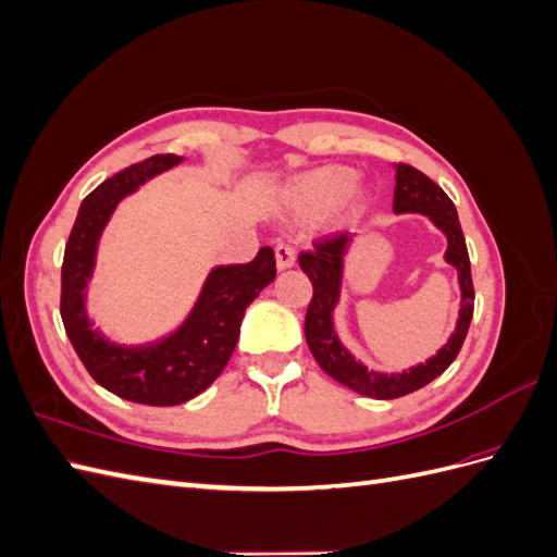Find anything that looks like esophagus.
I'll use <instances>...</instances> for the list:
<instances>
[{
    "label": "esophagus",
    "mask_w": 557,
    "mask_h": 557,
    "mask_svg": "<svg viewBox=\"0 0 557 557\" xmlns=\"http://www.w3.org/2000/svg\"><path fill=\"white\" fill-rule=\"evenodd\" d=\"M295 264V248L288 242L276 244V267L278 269H290Z\"/></svg>",
    "instance_id": "esophagus-1"
}]
</instances>
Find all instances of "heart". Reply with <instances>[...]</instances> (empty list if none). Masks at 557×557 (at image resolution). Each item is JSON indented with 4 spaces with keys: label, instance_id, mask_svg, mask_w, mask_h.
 I'll return each instance as SVG.
<instances>
[{
    "label": "heart",
    "instance_id": "1",
    "mask_svg": "<svg viewBox=\"0 0 557 557\" xmlns=\"http://www.w3.org/2000/svg\"><path fill=\"white\" fill-rule=\"evenodd\" d=\"M356 181H358V174L348 170V166H339V164L320 166V170H313L295 181V185L288 193L290 207L297 215H305V218L320 215L339 205V201L352 190ZM356 209H360V201L352 205V211Z\"/></svg>",
    "mask_w": 557,
    "mask_h": 557
}]
</instances>
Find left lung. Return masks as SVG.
I'll return each mask as SVG.
<instances>
[{"label": "left lung", "mask_w": 557, "mask_h": 557, "mask_svg": "<svg viewBox=\"0 0 557 557\" xmlns=\"http://www.w3.org/2000/svg\"><path fill=\"white\" fill-rule=\"evenodd\" d=\"M395 199L393 211L395 213H423L430 221L440 227L446 239V262L458 269L460 290H462V307L458 327H455L448 344L423 364L411 367L409 372L401 374H381L369 372V369L358 362L350 352L342 346L339 336L334 332L332 311L339 301L342 290V274H344V256L350 244V234L339 232L332 237L318 239L313 250L299 252V267L313 285V297L307 309L305 320V334L307 344L313 352L315 362L323 367V372L330 374L334 381L348 385L350 391L360 395L374 397V399H395L404 397L418 387L428 385L436 376H442L448 364L458 358L462 342L467 336L471 315H474V283H471V267H469V252L465 244V234L458 221V211L450 197L428 178L416 166L399 162L395 166Z\"/></svg>", "instance_id": "left-lung-1"}]
</instances>
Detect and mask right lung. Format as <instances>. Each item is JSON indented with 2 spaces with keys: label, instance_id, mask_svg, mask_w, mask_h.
I'll list each match as a JSON object with an SVG mask.
<instances>
[{
  "label": "right lung",
  "instance_id": "right-lung-1",
  "mask_svg": "<svg viewBox=\"0 0 557 557\" xmlns=\"http://www.w3.org/2000/svg\"><path fill=\"white\" fill-rule=\"evenodd\" d=\"M181 160L174 153L153 156L97 185L83 199L62 260L60 315L76 356L109 393L148 407H176L221 376L239 342L246 307L276 276L274 250L262 246L248 264L215 267L190 315L162 342L121 346L92 330L86 313V285L104 225L117 201Z\"/></svg>",
  "mask_w": 557,
  "mask_h": 557
}]
</instances>
